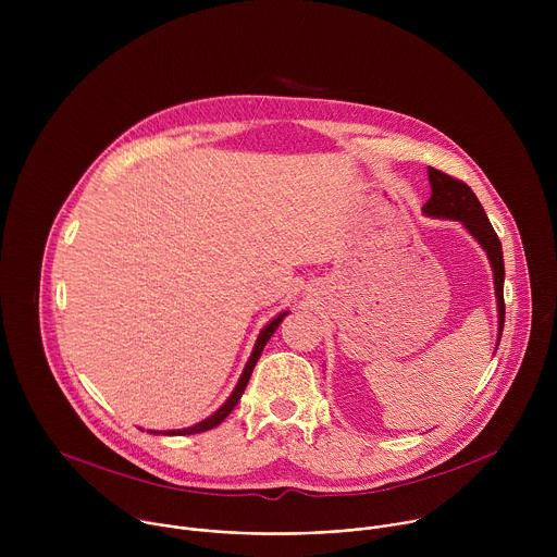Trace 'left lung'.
Wrapping results in <instances>:
<instances>
[{"label": "left lung", "mask_w": 557, "mask_h": 557, "mask_svg": "<svg viewBox=\"0 0 557 557\" xmlns=\"http://www.w3.org/2000/svg\"><path fill=\"white\" fill-rule=\"evenodd\" d=\"M432 196L423 205V213L432 218H447L458 220L462 226L479 240V245L485 249L492 269H494V288H496V301H498V342L505 326V297H503V284H505V262H503V245L498 235L475 194L458 178L447 176L445 172H438L434 168H428Z\"/></svg>", "instance_id": "left-lung-1"}]
</instances>
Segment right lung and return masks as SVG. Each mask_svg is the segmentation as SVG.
<instances>
[{"mask_svg":"<svg viewBox=\"0 0 557 557\" xmlns=\"http://www.w3.org/2000/svg\"><path fill=\"white\" fill-rule=\"evenodd\" d=\"M286 312H288V310H286ZM286 312H280L271 324H267V326L262 329V333H260V337H258V342H256V348H253V352H251V357H249V361H247V366H245V370H243V374H240V381H237L235 389L231 392V396L224 401V406H222L220 410H215L211 417H207L205 421H200V423H196V425H191V428H185V430H168V432H163V434H168V436H187V434H200V432H207V430L220 425V423L228 417V412L237 406V401H240V396H243V392H245V387H247V383H249V379H251V372H253V368H256V363H258V359H260V355H262L267 342H269L271 335L277 331V326L282 324ZM151 434H161V432L151 430Z\"/></svg>","mask_w":557,"mask_h":557,"instance_id":"right-lung-1","label":"right lung"}]
</instances>
